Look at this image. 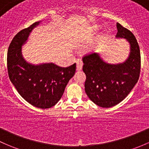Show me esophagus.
Wrapping results in <instances>:
<instances>
[{"mask_svg": "<svg viewBox=\"0 0 149 149\" xmlns=\"http://www.w3.org/2000/svg\"><path fill=\"white\" fill-rule=\"evenodd\" d=\"M83 67V62L81 59H77L76 60V68H77L78 70H81L82 69Z\"/></svg>", "mask_w": 149, "mask_h": 149, "instance_id": "esophagus-1", "label": "esophagus"}]
</instances>
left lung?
I'll return each instance as SVG.
<instances>
[{
    "label": "left lung",
    "instance_id": "left-lung-1",
    "mask_svg": "<svg viewBox=\"0 0 149 149\" xmlns=\"http://www.w3.org/2000/svg\"><path fill=\"white\" fill-rule=\"evenodd\" d=\"M116 38H126L130 43V54L123 63L105 62L98 54L83 58V71L86 76L85 91L97 106L110 108L121 102L138 82L141 71V54L134 34L117 23Z\"/></svg>",
    "mask_w": 149,
    "mask_h": 149
}]
</instances>
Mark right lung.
Masks as SVG:
<instances>
[{"mask_svg":"<svg viewBox=\"0 0 149 149\" xmlns=\"http://www.w3.org/2000/svg\"><path fill=\"white\" fill-rule=\"evenodd\" d=\"M40 21L21 30L13 38L8 50L9 79L20 95L39 109H49L61 98L65 86L76 72V63L62 68L53 63L33 65L22 55V46Z\"/></svg>","mask_w":149,"mask_h":149,"instance_id":"1","label":"right lung"}]
</instances>
